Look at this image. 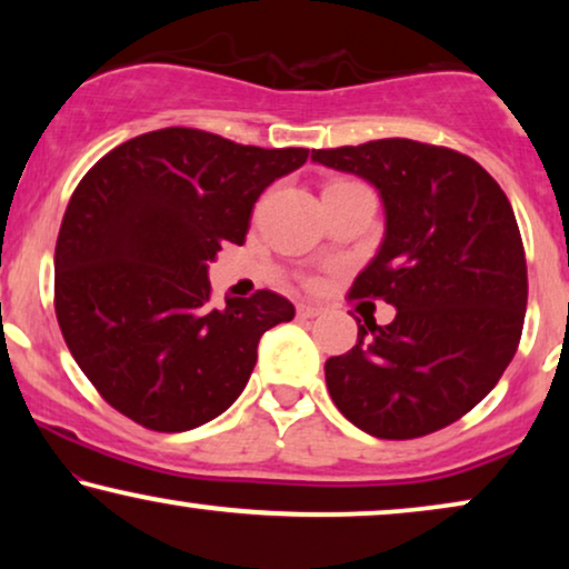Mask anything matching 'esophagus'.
Here are the masks:
<instances>
[{
	"mask_svg": "<svg viewBox=\"0 0 569 569\" xmlns=\"http://www.w3.org/2000/svg\"><path fill=\"white\" fill-rule=\"evenodd\" d=\"M321 316V306H313V302H300L298 306V318L306 321V318H316Z\"/></svg>",
	"mask_w": 569,
	"mask_h": 569,
	"instance_id": "34e87169",
	"label": "esophagus"
}]
</instances>
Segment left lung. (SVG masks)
Masks as SVG:
<instances>
[{"label":"left lung","mask_w":569,"mask_h":569,"mask_svg":"<svg viewBox=\"0 0 569 569\" xmlns=\"http://www.w3.org/2000/svg\"><path fill=\"white\" fill-rule=\"evenodd\" d=\"M310 160L370 181L386 238L349 298L396 308L365 321L326 386L349 422L383 440L438 432L497 386L516 355L528 302L526 251L500 183L450 147L376 139Z\"/></svg>","instance_id":"8db88e82"}]
</instances>
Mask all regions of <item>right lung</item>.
<instances>
[{
    "mask_svg": "<svg viewBox=\"0 0 569 569\" xmlns=\"http://www.w3.org/2000/svg\"><path fill=\"white\" fill-rule=\"evenodd\" d=\"M306 160V147L168 127L119 144L77 183L53 253V308L116 411L183 432L238 399L263 331L295 308L271 290L214 308L207 267L222 243L243 246L261 191Z\"/></svg>",
    "mask_w": 569,
    "mask_h": 569,
    "instance_id": "obj_1",
    "label": "right lung"
}]
</instances>
